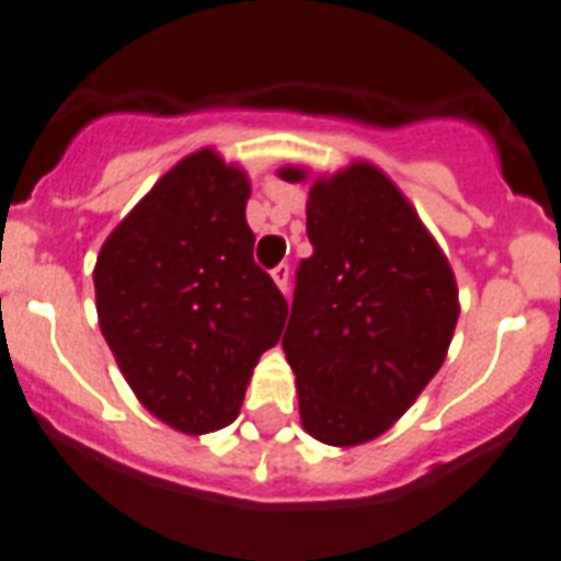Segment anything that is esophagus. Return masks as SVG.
I'll return each instance as SVG.
<instances>
[{
  "label": "esophagus",
  "mask_w": 561,
  "mask_h": 561,
  "mask_svg": "<svg viewBox=\"0 0 561 561\" xmlns=\"http://www.w3.org/2000/svg\"><path fill=\"white\" fill-rule=\"evenodd\" d=\"M272 280H275L277 289L286 295V291H289V263H277L275 270H272Z\"/></svg>",
  "instance_id": "1"
}]
</instances>
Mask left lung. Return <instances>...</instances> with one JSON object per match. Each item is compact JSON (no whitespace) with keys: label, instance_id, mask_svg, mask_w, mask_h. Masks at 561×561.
I'll list each match as a JSON object with an SVG mask.
<instances>
[{"label":"left lung","instance_id":"1","mask_svg":"<svg viewBox=\"0 0 561 561\" xmlns=\"http://www.w3.org/2000/svg\"><path fill=\"white\" fill-rule=\"evenodd\" d=\"M307 234L284 353L304 430L350 447L390 430L438 373L458 321L456 277L404 194L369 163L309 188Z\"/></svg>","mask_w":561,"mask_h":561}]
</instances>
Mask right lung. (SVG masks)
Wrapping results in <instances>:
<instances>
[{"instance_id":"add662e5","label":"right lung","mask_w":561,"mask_h":561,"mask_svg":"<svg viewBox=\"0 0 561 561\" xmlns=\"http://www.w3.org/2000/svg\"><path fill=\"white\" fill-rule=\"evenodd\" d=\"M249 180L211 148L180 160L100 249L96 314L125 381L180 433L238 419L286 298L254 263Z\"/></svg>"}]
</instances>
